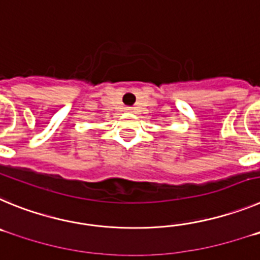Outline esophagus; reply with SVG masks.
Wrapping results in <instances>:
<instances>
[{
	"instance_id": "esophagus-1",
	"label": "esophagus",
	"mask_w": 260,
	"mask_h": 260,
	"mask_svg": "<svg viewBox=\"0 0 260 260\" xmlns=\"http://www.w3.org/2000/svg\"><path fill=\"white\" fill-rule=\"evenodd\" d=\"M125 110H126V112H132V108H125Z\"/></svg>"
}]
</instances>
